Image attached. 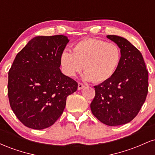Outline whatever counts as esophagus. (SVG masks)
<instances>
[{
	"instance_id": "obj_1",
	"label": "esophagus",
	"mask_w": 155,
	"mask_h": 155,
	"mask_svg": "<svg viewBox=\"0 0 155 155\" xmlns=\"http://www.w3.org/2000/svg\"><path fill=\"white\" fill-rule=\"evenodd\" d=\"M84 87L85 86L82 83H81V82L78 83V90H81V89H83Z\"/></svg>"
}]
</instances>
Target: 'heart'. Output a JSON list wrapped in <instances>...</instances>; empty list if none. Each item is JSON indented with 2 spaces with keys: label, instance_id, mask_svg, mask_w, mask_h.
Listing matches in <instances>:
<instances>
[{
  "label": "heart",
  "instance_id": "obj_1",
  "mask_svg": "<svg viewBox=\"0 0 155 155\" xmlns=\"http://www.w3.org/2000/svg\"><path fill=\"white\" fill-rule=\"evenodd\" d=\"M121 58V49L117 44L100 39L87 38L77 42L73 47L72 53L64 50L60 55V63L68 76H76L84 66V79L102 83L114 76Z\"/></svg>",
  "mask_w": 155,
  "mask_h": 155
}]
</instances>
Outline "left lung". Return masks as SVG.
I'll return each instance as SVG.
<instances>
[{"instance_id":"left-lung-1","label":"left lung","mask_w":155,"mask_h":155,"mask_svg":"<svg viewBox=\"0 0 155 155\" xmlns=\"http://www.w3.org/2000/svg\"><path fill=\"white\" fill-rule=\"evenodd\" d=\"M122 52L117 71L108 81L94 87L92 113L109 126L124 124L137 116L148 93V71L141 53L127 39L108 35Z\"/></svg>"}]
</instances>
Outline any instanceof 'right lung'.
<instances>
[{"label": "right lung", "mask_w": 155, "mask_h": 155, "mask_svg": "<svg viewBox=\"0 0 155 155\" xmlns=\"http://www.w3.org/2000/svg\"><path fill=\"white\" fill-rule=\"evenodd\" d=\"M69 40L63 35L36 36L16 56L8 71V96L26 127L42 130L59 119L78 83L60 71V55Z\"/></svg>", "instance_id": "add662e5"}]
</instances>
